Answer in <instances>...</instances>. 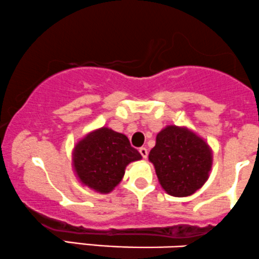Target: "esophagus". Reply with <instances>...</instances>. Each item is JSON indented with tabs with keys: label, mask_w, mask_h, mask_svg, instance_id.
I'll return each instance as SVG.
<instances>
[{
	"label": "esophagus",
	"mask_w": 259,
	"mask_h": 259,
	"mask_svg": "<svg viewBox=\"0 0 259 259\" xmlns=\"http://www.w3.org/2000/svg\"><path fill=\"white\" fill-rule=\"evenodd\" d=\"M139 153H141V155L144 157V159H147L148 157V149L147 148H144V147L139 148Z\"/></svg>",
	"instance_id": "1"
}]
</instances>
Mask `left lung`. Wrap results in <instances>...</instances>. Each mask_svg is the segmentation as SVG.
Here are the masks:
<instances>
[{
	"mask_svg": "<svg viewBox=\"0 0 259 259\" xmlns=\"http://www.w3.org/2000/svg\"><path fill=\"white\" fill-rule=\"evenodd\" d=\"M149 160L161 187L172 196H189L205 184L212 167L208 144L191 131L167 126L156 136Z\"/></svg>",
	"mask_w": 259,
	"mask_h": 259,
	"instance_id": "obj_1",
	"label": "left lung"
}]
</instances>
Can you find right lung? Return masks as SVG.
I'll list each match as a JSON object with an SVG mask.
<instances>
[{
	"label": "right lung",
	"mask_w": 259,
	"mask_h": 259,
	"mask_svg": "<svg viewBox=\"0 0 259 259\" xmlns=\"http://www.w3.org/2000/svg\"><path fill=\"white\" fill-rule=\"evenodd\" d=\"M142 155L126 136L106 127L91 132L76 144L72 162L82 184L108 194L120 183L124 168Z\"/></svg>",
	"instance_id": "obj_1"
}]
</instances>
